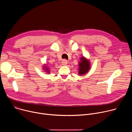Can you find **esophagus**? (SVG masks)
I'll use <instances>...</instances> for the list:
<instances>
[{
  "instance_id": "esophagus-1",
  "label": "esophagus",
  "mask_w": 132,
  "mask_h": 132,
  "mask_svg": "<svg viewBox=\"0 0 132 132\" xmlns=\"http://www.w3.org/2000/svg\"><path fill=\"white\" fill-rule=\"evenodd\" d=\"M62 63L63 65H66L68 63H67V61L66 60H63Z\"/></svg>"
}]
</instances>
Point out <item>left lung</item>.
Wrapping results in <instances>:
<instances>
[{"instance_id":"8db88e82","label":"left lung","mask_w":132,"mask_h":132,"mask_svg":"<svg viewBox=\"0 0 132 132\" xmlns=\"http://www.w3.org/2000/svg\"><path fill=\"white\" fill-rule=\"evenodd\" d=\"M78 69V73L81 76L87 73L90 69V63L89 61L84 56L80 58V61L79 62Z\"/></svg>"}]
</instances>
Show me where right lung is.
Here are the masks:
<instances>
[{"label": "right lung", "instance_id": "right-lung-1", "mask_svg": "<svg viewBox=\"0 0 132 132\" xmlns=\"http://www.w3.org/2000/svg\"><path fill=\"white\" fill-rule=\"evenodd\" d=\"M44 68H43V69H45V71H46V72H48V73L50 72V70H49V69L48 68V67H47L46 66H45H45L44 67Z\"/></svg>", "mask_w": 132, "mask_h": 132}]
</instances>
